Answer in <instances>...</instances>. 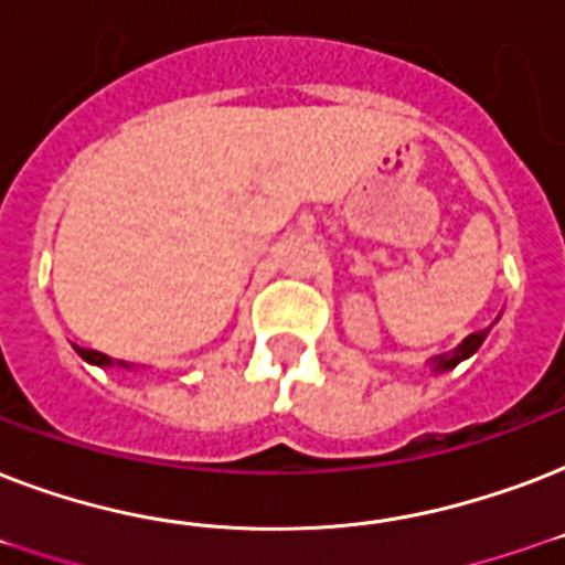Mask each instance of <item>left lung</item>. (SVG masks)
<instances>
[{
    "instance_id": "obj_1",
    "label": "left lung",
    "mask_w": 565,
    "mask_h": 565,
    "mask_svg": "<svg viewBox=\"0 0 565 565\" xmlns=\"http://www.w3.org/2000/svg\"><path fill=\"white\" fill-rule=\"evenodd\" d=\"M487 334H490V328H483V331H475V334H469L463 340V343L457 345V349H451V352L446 354H437V358H430V366H434V372H448L455 370L457 363L466 361V358H472L478 349H481V343L487 340Z\"/></svg>"
}]
</instances>
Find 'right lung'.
Listing matches in <instances>:
<instances>
[{"label":"right lung","mask_w":565,"mask_h":565,"mask_svg":"<svg viewBox=\"0 0 565 565\" xmlns=\"http://www.w3.org/2000/svg\"><path fill=\"white\" fill-rule=\"evenodd\" d=\"M75 352L82 354V358H84V361H87V363H93V366H126V370H131V366H128V363H122V361H110L108 354L96 352V349H78V345H75Z\"/></svg>","instance_id":"right-lung-1"}]
</instances>
